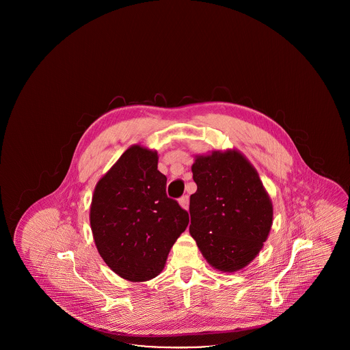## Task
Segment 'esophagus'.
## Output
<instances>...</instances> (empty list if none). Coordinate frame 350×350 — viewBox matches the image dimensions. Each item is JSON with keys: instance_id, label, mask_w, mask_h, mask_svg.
<instances>
[{"instance_id": "esophagus-1", "label": "esophagus", "mask_w": 350, "mask_h": 350, "mask_svg": "<svg viewBox=\"0 0 350 350\" xmlns=\"http://www.w3.org/2000/svg\"><path fill=\"white\" fill-rule=\"evenodd\" d=\"M178 202H180V204L183 206L185 210H187V208H189V196H183V197L180 198Z\"/></svg>"}]
</instances>
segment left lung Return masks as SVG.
Wrapping results in <instances>:
<instances>
[{
  "mask_svg": "<svg viewBox=\"0 0 350 350\" xmlns=\"http://www.w3.org/2000/svg\"><path fill=\"white\" fill-rule=\"evenodd\" d=\"M190 233L203 257L220 271L248 265L273 223L271 200L250 161L237 150L198 156L191 167Z\"/></svg>",
  "mask_w": 350,
  "mask_h": 350,
  "instance_id": "left-lung-1",
  "label": "left lung"
}]
</instances>
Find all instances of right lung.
Masks as SVG:
<instances>
[{"mask_svg":"<svg viewBox=\"0 0 350 350\" xmlns=\"http://www.w3.org/2000/svg\"><path fill=\"white\" fill-rule=\"evenodd\" d=\"M187 224V211L167 196V177L157 170L153 150L129 148L96 186L92 232L103 261L124 280L159 275Z\"/></svg>","mask_w":350,"mask_h":350,"instance_id":"right-lung-1","label":"right lung"}]
</instances>
